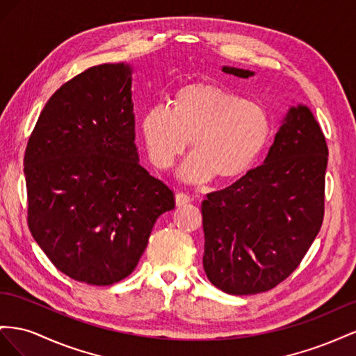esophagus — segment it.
I'll return each mask as SVG.
<instances>
[{
  "label": "esophagus",
  "mask_w": 356,
  "mask_h": 356,
  "mask_svg": "<svg viewBox=\"0 0 356 356\" xmlns=\"http://www.w3.org/2000/svg\"><path fill=\"white\" fill-rule=\"evenodd\" d=\"M192 198L188 195V194H184V192H179V194H176V206L177 207H181L188 204V202H191Z\"/></svg>",
  "instance_id": "1"
}]
</instances>
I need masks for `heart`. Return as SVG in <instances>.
Returning <instances> with one entry per match:
<instances>
[{"label":"heart","instance_id":"heart-1","mask_svg":"<svg viewBox=\"0 0 356 356\" xmlns=\"http://www.w3.org/2000/svg\"><path fill=\"white\" fill-rule=\"evenodd\" d=\"M271 116L255 101L218 85H188L175 106L154 104L141 119L152 164L171 167L192 140V154L179 170L189 184L236 180L257 164L271 138Z\"/></svg>","mask_w":356,"mask_h":356}]
</instances>
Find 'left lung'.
<instances>
[{
	"mask_svg": "<svg viewBox=\"0 0 356 356\" xmlns=\"http://www.w3.org/2000/svg\"><path fill=\"white\" fill-rule=\"evenodd\" d=\"M248 79L250 70L223 65ZM328 147L307 106H291L266 162L202 201L209 280L231 296L277 286L296 270L323 219Z\"/></svg>",
	"mask_w": 356,
	"mask_h": 356,
	"instance_id": "left-lung-1",
	"label": "left lung"
}]
</instances>
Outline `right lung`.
Listing matches in <instances>:
<instances>
[{
	"instance_id": "add662e5",
	"label": "right lung",
	"mask_w": 356,
	"mask_h": 356,
	"mask_svg": "<svg viewBox=\"0 0 356 356\" xmlns=\"http://www.w3.org/2000/svg\"><path fill=\"white\" fill-rule=\"evenodd\" d=\"M133 67L103 64L49 98L26 145L28 227L68 277L106 286L137 267L175 195L140 165Z\"/></svg>"
}]
</instances>
